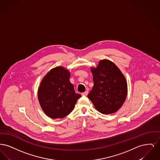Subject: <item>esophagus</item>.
<instances>
[{
    "label": "esophagus",
    "mask_w": 160,
    "mask_h": 160,
    "mask_svg": "<svg viewBox=\"0 0 160 160\" xmlns=\"http://www.w3.org/2000/svg\"><path fill=\"white\" fill-rule=\"evenodd\" d=\"M88 94V91L84 92L82 93V95H83V96H86Z\"/></svg>",
    "instance_id": "1"
}]
</instances>
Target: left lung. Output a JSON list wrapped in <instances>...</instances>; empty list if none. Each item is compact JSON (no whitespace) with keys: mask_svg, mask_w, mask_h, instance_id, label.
Returning <instances> with one entry per match:
<instances>
[{"mask_svg":"<svg viewBox=\"0 0 160 160\" xmlns=\"http://www.w3.org/2000/svg\"><path fill=\"white\" fill-rule=\"evenodd\" d=\"M94 85L88 95L96 109L112 114L122 107L127 95V83L120 69L107 59L99 61L91 69Z\"/></svg>","mask_w":160,"mask_h":160,"instance_id":"left-lung-1","label":"left lung"}]
</instances>
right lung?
I'll use <instances>...</instances> for the list:
<instances>
[{"mask_svg":"<svg viewBox=\"0 0 160 160\" xmlns=\"http://www.w3.org/2000/svg\"><path fill=\"white\" fill-rule=\"evenodd\" d=\"M69 77V71L58 67L51 69L40 84L38 100L44 113L51 118H63L68 115L82 97L75 92Z\"/></svg>","mask_w":160,"mask_h":160,"instance_id":"1","label":"right lung"}]
</instances>
